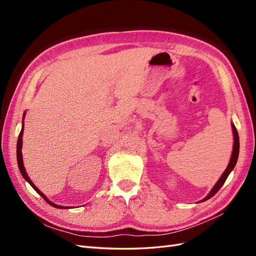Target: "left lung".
<instances>
[{"label":"left lung","instance_id":"1","mask_svg":"<svg viewBox=\"0 0 256 256\" xmlns=\"http://www.w3.org/2000/svg\"><path fill=\"white\" fill-rule=\"evenodd\" d=\"M232 128H233V134H234V146H233V152H232L230 161V164H228L226 170V171H224V173L220 177V180H218V182L214 184V187L212 189V191L209 192V194L203 200H206L208 198H212L216 194V193L220 190V188L224 184V182H226V178L228 177L230 173L232 172V170H233L235 168V166H236V162H237V159H238V154H239V136H238V132H237V129L235 128V126L232 125ZM203 200H202V202H203Z\"/></svg>","mask_w":256,"mask_h":256}]
</instances>
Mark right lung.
<instances>
[{
  "instance_id": "obj_1",
  "label": "right lung",
  "mask_w": 256,
  "mask_h": 256,
  "mask_svg": "<svg viewBox=\"0 0 256 256\" xmlns=\"http://www.w3.org/2000/svg\"><path fill=\"white\" fill-rule=\"evenodd\" d=\"M23 118H24V116H23ZM22 134H23V127H22V129H21V131H20L19 136H18V142H17V161H18V166H19V170H20V172H21L22 176L24 177V180H26L30 186H32V187L34 188V190L38 193V194H40V196L44 198V200L46 202H47L48 204H50V205L53 206V207H56V208H62V209H63V208H68V207L60 206V205H56V204H54V203L50 202V200L44 196V194H42V193L35 187L34 184L32 182V180H30V177L28 176V174H26V168H24V166H23V161H22V152H21V148H22Z\"/></svg>"
}]
</instances>
